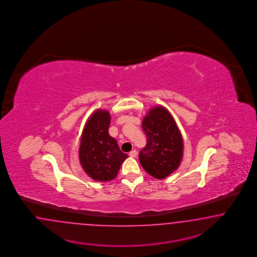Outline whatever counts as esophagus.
<instances>
[{
  "label": "esophagus",
  "instance_id": "esophagus-1",
  "mask_svg": "<svg viewBox=\"0 0 257 257\" xmlns=\"http://www.w3.org/2000/svg\"><path fill=\"white\" fill-rule=\"evenodd\" d=\"M129 156H131V157H137V156H138V152H137L136 150H133V151H131V152L129 153Z\"/></svg>",
  "mask_w": 257,
  "mask_h": 257
}]
</instances>
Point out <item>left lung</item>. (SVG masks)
<instances>
[{"mask_svg":"<svg viewBox=\"0 0 257 257\" xmlns=\"http://www.w3.org/2000/svg\"><path fill=\"white\" fill-rule=\"evenodd\" d=\"M142 129L147 137L145 148L140 151L143 169L156 179H164L179 168L184 142L171 113L163 106H155L143 118Z\"/></svg>","mask_w":257,"mask_h":257,"instance_id":"obj_1","label":"left lung"}]
</instances>
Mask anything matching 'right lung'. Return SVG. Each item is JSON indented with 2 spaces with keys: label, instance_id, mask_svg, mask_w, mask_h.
<instances>
[{
  "label": "right lung",
  "instance_id": "1",
  "mask_svg": "<svg viewBox=\"0 0 257 257\" xmlns=\"http://www.w3.org/2000/svg\"><path fill=\"white\" fill-rule=\"evenodd\" d=\"M110 113L97 109L87 119L81 137L79 160L83 170L94 181L115 179L128 156L122 153L117 140L109 136Z\"/></svg>",
  "mask_w": 257,
  "mask_h": 257
}]
</instances>
